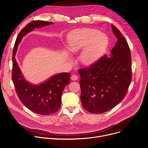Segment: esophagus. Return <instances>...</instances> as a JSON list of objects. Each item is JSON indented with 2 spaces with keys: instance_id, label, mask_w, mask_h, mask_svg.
Returning <instances> with one entry per match:
<instances>
[{
  "instance_id": "esophagus-1",
  "label": "esophagus",
  "mask_w": 148,
  "mask_h": 148,
  "mask_svg": "<svg viewBox=\"0 0 148 148\" xmlns=\"http://www.w3.org/2000/svg\"><path fill=\"white\" fill-rule=\"evenodd\" d=\"M71 79L73 80V81H75L78 79V76L75 74H73L71 77Z\"/></svg>"
}]
</instances>
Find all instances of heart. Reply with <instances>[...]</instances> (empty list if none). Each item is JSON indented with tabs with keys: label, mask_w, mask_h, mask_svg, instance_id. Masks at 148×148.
<instances>
[{
	"label": "heart",
	"mask_w": 148,
	"mask_h": 148,
	"mask_svg": "<svg viewBox=\"0 0 148 148\" xmlns=\"http://www.w3.org/2000/svg\"><path fill=\"white\" fill-rule=\"evenodd\" d=\"M69 50L72 53L81 50L80 60L82 64L90 66L97 61L106 50L108 40L100 31L90 28L73 30L68 36Z\"/></svg>",
	"instance_id": "b5f03b06"
}]
</instances>
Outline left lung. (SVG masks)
<instances>
[{"label":"left lung","instance_id":"8db88e82","mask_svg":"<svg viewBox=\"0 0 148 148\" xmlns=\"http://www.w3.org/2000/svg\"><path fill=\"white\" fill-rule=\"evenodd\" d=\"M118 40L111 51L89 67L78 70L82 107L102 114L118 105L127 94L132 80L131 50L121 32L111 25Z\"/></svg>","mask_w":148,"mask_h":148}]
</instances>
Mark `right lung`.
Segmentation results:
<instances>
[{"instance_id":"1","label":"right lung","mask_w":148,"mask_h":148,"mask_svg":"<svg viewBox=\"0 0 148 148\" xmlns=\"http://www.w3.org/2000/svg\"><path fill=\"white\" fill-rule=\"evenodd\" d=\"M51 22L34 20L18 33L13 51L12 78L17 95L25 106L37 114L47 115L56 112L61 107V94L70 83V73H62L51 77L39 85H32L24 78L15 59L17 47L22 38L35 28L52 24Z\"/></svg>"}]
</instances>
